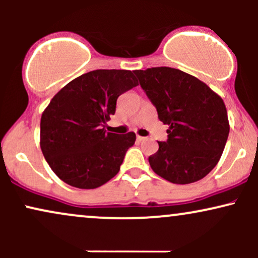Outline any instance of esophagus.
Here are the masks:
<instances>
[{
  "mask_svg": "<svg viewBox=\"0 0 258 258\" xmlns=\"http://www.w3.org/2000/svg\"><path fill=\"white\" fill-rule=\"evenodd\" d=\"M144 139H146V137H142V136H137V141H138V142L144 141Z\"/></svg>",
  "mask_w": 258,
  "mask_h": 258,
  "instance_id": "34e87169",
  "label": "esophagus"
}]
</instances>
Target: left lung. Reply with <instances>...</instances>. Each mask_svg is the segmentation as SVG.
<instances>
[{
	"label": "left lung",
	"mask_w": 258,
	"mask_h": 258,
	"mask_svg": "<svg viewBox=\"0 0 258 258\" xmlns=\"http://www.w3.org/2000/svg\"><path fill=\"white\" fill-rule=\"evenodd\" d=\"M141 87L168 125L167 141L149 156L158 176L189 184L209 174L226 147L229 121L223 99L193 75L167 67L136 70Z\"/></svg>",
	"instance_id": "1"
}]
</instances>
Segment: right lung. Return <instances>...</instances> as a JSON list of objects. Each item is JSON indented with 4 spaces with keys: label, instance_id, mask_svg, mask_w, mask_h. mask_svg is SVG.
Segmentation results:
<instances>
[{
    "label": "right lung",
    "instance_id": "1",
    "mask_svg": "<svg viewBox=\"0 0 258 258\" xmlns=\"http://www.w3.org/2000/svg\"><path fill=\"white\" fill-rule=\"evenodd\" d=\"M138 86L131 70H93L65 85L41 116L40 147L52 171L67 184L94 189L120 171L136 135L106 132L116 100Z\"/></svg>",
    "mask_w": 258,
    "mask_h": 258
}]
</instances>
